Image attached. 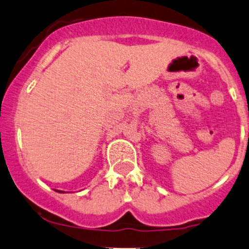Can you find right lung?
I'll return each mask as SVG.
<instances>
[{"mask_svg":"<svg viewBox=\"0 0 249 249\" xmlns=\"http://www.w3.org/2000/svg\"><path fill=\"white\" fill-rule=\"evenodd\" d=\"M57 192H59V193H64V192H63V191H57Z\"/></svg>","mask_w":249,"mask_h":249,"instance_id":"add662e5","label":"right lung"}]
</instances>
